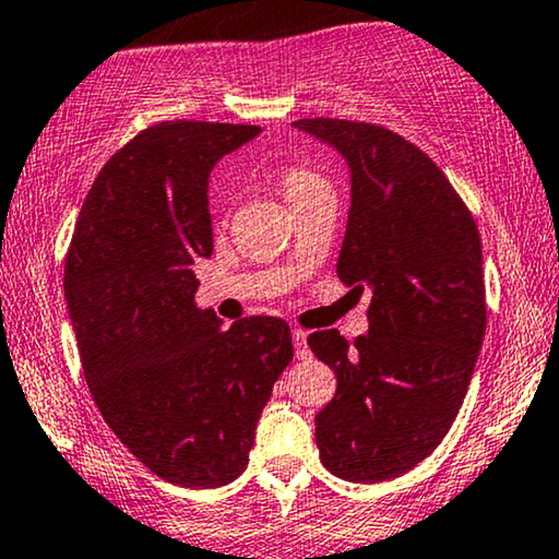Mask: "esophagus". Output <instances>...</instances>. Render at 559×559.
<instances>
[{
	"instance_id": "34e87169",
	"label": "esophagus",
	"mask_w": 559,
	"mask_h": 559,
	"mask_svg": "<svg viewBox=\"0 0 559 559\" xmlns=\"http://www.w3.org/2000/svg\"><path fill=\"white\" fill-rule=\"evenodd\" d=\"M292 340H294V353H297V358H308V355H310V349H308V331L294 329L292 331Z\"/></svg>"
}]
</instances>
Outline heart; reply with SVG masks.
<instances>
[{
    "label": "heart",
    "instance_id": "1",
    "mask_svg": "<svg viewBox=\"0 0 559 559\" xmlns=\"http://www.w3.org/2000/svg\"><path fill=\"white\" fill-rule=\"evenodd\" d=\"M273 182L278 186L281 193L286 195V201H289L294 210H297V206H302L305 201H310L312 195L331 190L326 177L318 175L316 169L308 167V164H297V162L275 167Z\"/></svg>",
    "mask_w": 559,
    "mask_h": 559
}]
</instances>
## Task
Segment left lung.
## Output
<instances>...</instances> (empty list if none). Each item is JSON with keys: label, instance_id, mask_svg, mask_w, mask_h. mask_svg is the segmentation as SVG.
<instances>
[{"label": "left lung", "instance_id": "8db88e82", "mask_svg": "<svg viewBox=\"0 0 559 559\" xmlns=\"http://www.w3.org/2000/svg\"><path fill=\"white\" fill-rule=\"evenodd\" d=\"M349 164L353 201L336 275L371 292L369 334L336 329L308 345L334 369L336 395L316 416L331 475L379 483L403 475L445 438L486 336L480 233L443 169L388 127L299 119Z\"/></svg>", "mask_w": 559, "mask_h": 559}]
</instances>
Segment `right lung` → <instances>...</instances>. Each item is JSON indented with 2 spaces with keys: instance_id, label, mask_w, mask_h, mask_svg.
<instances>
[{
  "instance_id": "1",
  "label": "right lung",
  "mask_w": 559,
  "mask_h": 559,
  "mask_svg": "<svg viewBox=\"0 0 559 559\" xmlns=\"http://www.w3.org/2000/svg\"><path fill=\"white\" fill-rule=\"evenodd\" d=\"M254 124L162 121L92 182L69 257L66 302L92 401L153 475L217 488L249 464L292 329L251 316L223 329L199 310L193 265L210 260V171Z\"/></svg>"
}]
</instances>
